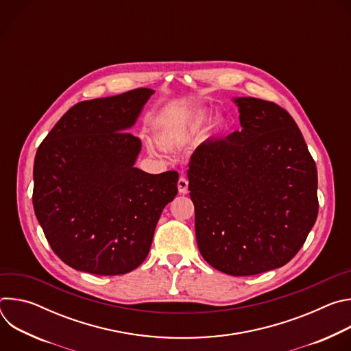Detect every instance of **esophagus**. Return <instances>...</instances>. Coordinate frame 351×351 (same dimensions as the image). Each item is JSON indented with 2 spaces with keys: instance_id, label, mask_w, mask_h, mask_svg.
I'll use <instances>...</instances> for the list:
<instances>
[{
  "instance_id": "34e87169",
  "label": "esophagus",
  "mask_w": 351,
  "mask_h": 351,
  "mask_svg": "<svg viewBox=\"0 0 351 351\" xmlns=\"http://www.w3.org/2000/svg\"><path fill=\"white\" fill-rule=\"evenodd\" d=\"M178 189H179V193L186 194L189 191V180L186 178L180 176L178 180Z\"/></svg>"
}]
</instances>
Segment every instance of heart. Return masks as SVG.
Masks as SVG:
<instances>
[{"instance_id": "1", "label": "heart", "mask_w": 351, "mask_h": 351, "mask_svg": "<svg viewBox=\"0 0 351 351\" xmlns=\"http://www.w3.org/2000/svg\"><path fill=\"white\" fill-rule=\"evenodd\" d=\"M199 121H204V118H203V117H202V118H199Z\"/></svg>"}]
</instances>
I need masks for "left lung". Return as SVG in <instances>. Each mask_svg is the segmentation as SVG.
Here are the masks:
<instances>
[{
  "label": "left lung",
  "mask_w": 351,
  "mask_h": 351,
  "mask_svg": "<svg viewBox=\"0 0 351 351\" xmlns=\"http://www.w3.org/2000/svg\"><path fill=\"white\" fill-rule=\"evenodd\" d=\"M241 130L199 144L189 162L203 258L233 276L287 264L318 215V175L304 137L275 103L239 97Z\"/></svg>",
  "instance_id": "8db88e82"
}]
</instances>
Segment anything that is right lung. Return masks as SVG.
I'll use <instances>...</instances> for the list:
<instances>
[{
	"mask_svg": "<svg viewBox=\"0 0 351 351\" xmlns=\"http://www.w3.org/2000/svg\"><path fill=\"white\" fill-rule=\"evenodd\" d=\"M153 93L77 103L38 145L34 213L53 252L73 269L103 276L136 269L178 194L176 171L134 168L141 141L126 130Z\"/></svg>",
	"mask_w": 351,
	"mask_h": 351,
	"instance_id": "add662e5",
	"label": "right lung"
}]
</instances>
